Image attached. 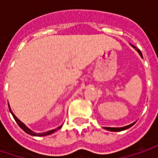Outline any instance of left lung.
Masks as SVG:
<instances>
[{
    "label": "left lung",
    "mask_w": 158,
    "mask_h": 158,
    "mask_svg": "<svg viewBox=\"0 0 158 158\" xmlns=\"http://www.w3.org/2000/svg\"><path fill=\"white\" fill-rule=\"evenodd\" d=\"M134 48H135V47H134ZM136 51H137V52L140 54V56H141L143 57L141 51H140L139 49H137V48H136ZM133 124H134V123H132V124H129V125H127V126H124V127H120V128H113V127H104V128H105L106 130L111 131V132H120V131H123V130H125V129H128V128H130L131 126H133Z\"/></svg>",
    "instance_id": "left-lung-1"
}]
</instances>
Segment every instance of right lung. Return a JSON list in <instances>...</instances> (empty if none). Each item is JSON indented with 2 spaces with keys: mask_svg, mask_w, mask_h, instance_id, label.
<instances>
[{
  "mask_svg": "<svg viewBox=\"0 0 158 158\" xmlns=\"http://www.w3.org/2000/svg\"><path fill=\"white\" fill-rule=\"evenodd\" d=\"M9 110L11 111V113L13 114V116H14V118H15V122L18 123V125L25 132V133H27V134H29V135H34V136H45V135H51V134H53V133H55L56 130H58V129H60L61 128V126H59V127H57L56 129H54V130H51V131H48V132H46V133H42V134H35V133H34L33 131H31L25 124H23L17 117H16L15 115L13 113V111L11 110V108H10V106H9Z\"/></svg>",
  "mask_w": 158,
  "mask_h": 158,
  "instance_id": "right-lung-1",
  "label": "right lung"
}]
</instances>
